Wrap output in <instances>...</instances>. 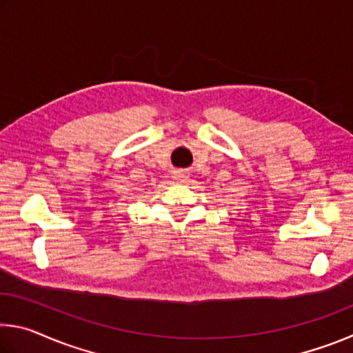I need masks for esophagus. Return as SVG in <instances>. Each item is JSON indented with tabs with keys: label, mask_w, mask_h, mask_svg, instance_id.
<instances>
[{
	"label": "esophagus",
	"mask_w": 353,
	"mask_h": 353,
	"mask_svg": "<svg viewBox=\"0 0 353 353\" xmlns=\"http://www.w3.org/2000/svg\"><path fill=\"white\" fill-rule=\"evenodd\" d=\"M172 177L177 179V181H183V179H187V177H188V174H187V171L176 170L174 172H172Z\"/></svg>",
	"instance_id": "obj_1"
}]
</instances>
